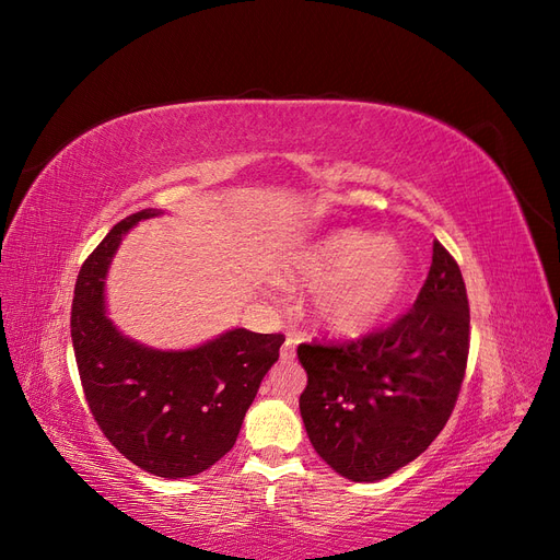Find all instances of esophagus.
I'll use <instances>...</instances> for the list:
<instances>
[{"instance_id":"1","label":"esophagus","mask_w":560,"mask_h":560,"mask_svg":"<svg viewBox=\"0 0 560 560\" xmlns=\"http://www.w3.org/2000/svg\"><path fill=\"white\" fill-rule=\"evenodd\" d=\"M280 358L284 360V362H290V360H294L296 358V338L290 334L287 336V341L282 343V350H280Z\"/></svg>"}]
</instances>
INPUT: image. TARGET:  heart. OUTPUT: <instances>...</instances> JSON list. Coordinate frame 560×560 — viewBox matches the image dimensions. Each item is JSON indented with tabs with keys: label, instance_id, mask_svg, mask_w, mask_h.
Here are the masks:
<instances>
[{
	"label": "heart",
	"instance_id": "b5f03b06",
	"mask_svg": "<svg viewBox=\"0 0 560 560\" xmlns=\"http://www.w3.org/2000/svg\"><path fill=\"white\" fill-rule=\"evenodd\" d=\"M287 282L319 287L313 315L338 336H358L395 308L411 270L381 235L334 231L294 252L282 268Z\"/></svg>",
	"mask_w": 560,
	"mask_h": 560
}]
</instances>
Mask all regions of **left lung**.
<instances>
[{"mask_svg":"<svg viewBox=\"0 0 560 560\" xmlns=\"http://www.w3.org/2000/svg\"><path fill=\"white\" fill-rule=\"evenodd\" d=\"M469 303L442 243L413 308L350 343H301L308 374L299 399L317 455L350 481H381L444 430L465 378Z\"/></svg>","mask_w":560,"mask_h":560,"instance_id":"1","label":"left lung"}]
</instances>
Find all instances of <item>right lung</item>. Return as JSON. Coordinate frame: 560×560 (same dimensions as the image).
I'll use <instances>...</instances> for the list:
<instances>
[{
  "mask_svg": "<svg viewBox=\"0 0 560 560\" xmlns=\"http://www.w3.org/2000/svg\"><path fill=\"white\" fill-rule=\"evenodd\" d=\"M163 210L118 222L81 266L72 343L89 409L132 465L163 479L206 471L233 448L257 389L280 358L282 334L229 329L189 350L132 341L107 315L105 278L124 235Z\"/></svg>",
  "mask_w": 560,
  "mask_h": 560,
  "instance_id": "obj_1",
  "label": "right lung"
}]
</instances>
